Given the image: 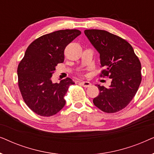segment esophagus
<instances>
[{
    "label": "esophagus",
    "mask_w": 154,
    "mask_h": 154,
    "mask_svg": "<svg viewBox=\"0 0 154 154\" xmlns=\"http://www.w3.org/2000/svg\"><path fill=\"white\" fill-rule=\"evenodd\" d=\"M80 83H81V85L82 86H83V87H85V88H88L92 85L91 83H90V82H88V81H81Z\"/></svg>",
    "instance_id": "1"
}]
</instances>
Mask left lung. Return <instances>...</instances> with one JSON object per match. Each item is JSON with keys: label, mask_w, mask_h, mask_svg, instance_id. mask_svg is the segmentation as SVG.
Returning a JSON list of instances; mask_svg holds the SVG:
<instances>
[{"label": "left lung", "mask_w": 154, "mask_h": 154, "mask_svg": "<svg viewBox=\"0 0 154 154\" xmlns=\"http://www.w3.org/2000/svg\"><path fill=\"white\" fill-rule=\"evenodd\" d=\"M85 34L100 54L101 75L111 79L109 88L97 84L99 95L95 106L106 113H115L127 106L142 81L141 63L131 45L125 40L104 30L88 29Z\"/></svg>", "instance_id": "obj_1"}]
</instances>
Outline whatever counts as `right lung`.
Segmentation results:
<instances>
[{"mask_svg":"<svg viewBox=\"0 0 154 154\" xmlns=\"http://www.w3.org/2000/svg\"><path fill=\"white\" fill-rule=\"evenodd\" d=\"M81 33L77 29L54 31L27 48L17 68L18 85L25 103L38 115L53 116L66 104L65 94L75 83L66 78L54 83L51 78L57 64L64 62L65 48Z\"/></svg>","mask_w":154,"mask_h":154,"instance_id":"1","label":"right lung"}]
</instances>
